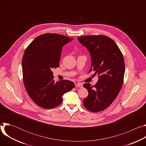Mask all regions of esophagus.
Listing matches in <instances>:
<instances>
[{"label": "esophagus", "instance_id": "esophagus-1", "mask_svg": "<svg viewBox=\"0 0 146 146\" xmlns=\"http://www.w3.org/2000/svg\"><path fill=\"white\" fill-rule=\"evenodd\" d=\"M75 87H80L82 88V85L81 83H75Z\"/></svg>", "mask_w": 146, "mask_h": 146}]
</instances>
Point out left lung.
Masks as SVG:
<instances>
[{
  "mask_svg": "<svg viewBox=\"0 0 146 146\" xmlns=\"http://www.w3.org/2000/svg\"><path fill=\"white\" fill-rule=\"evenodd\" d=\"M86 46L91 57L89 73L99 75L95 85L86 83L88 91L83 105L90 111L99 112L108 108L118 95L123 84L125 62L123 55L114 41L105 35H87L77 38Z\"/></svg>",
  "mask_w": 146,
  "mask_h": 146,
  "instance_id": "8db88e82",
  "label": "left lung"
}]
</instances>
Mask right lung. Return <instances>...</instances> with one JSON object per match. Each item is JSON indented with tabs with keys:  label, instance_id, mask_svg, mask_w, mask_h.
Returning <instances> with one entry per match:
<instances>
[{
	"label": "right lung",
	"instance_id": "right-lung-1",
	"mask_svg": "<svg viewBox=\"0 0 146 146\" xmlns=\"http://www.w3.org/2000/svg\"><path fill=\"white\" fill-rule=\"evenodd\" d=\"M72 40L47 33L36 37L25 50L22 60L24 84L30 98L43 109L59 105L63 101L62 96L75 87L68 80L55 82L51 71L59 66L62 47Z\"/></svg>",
	"mask_w": 146,
	"mask_h": 146
}]
</instances>
